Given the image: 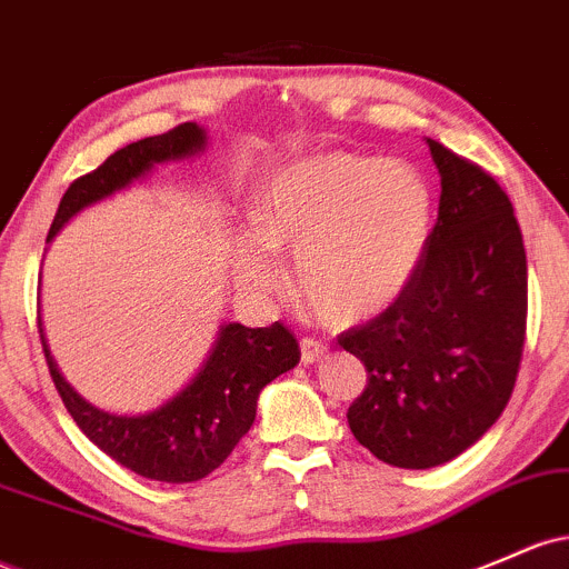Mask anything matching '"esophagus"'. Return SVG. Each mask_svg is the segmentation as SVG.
<instances>
[{
    "label": "esophagus",
    "mask_w": 569,
    "mask_h": 569,
    "mask_svg": "<svg viewBox=\"0 0 569 569\" xmlns=\"http://www.w3.org/2000/svg\"><path fill=\"white\" fill-rule=\"evenodd\" d=\"M299 348H302V361H305V365H313V361H318L323 353H327V342L316 340V337H302Z\"/></svg>",
    "instance_id": "34e87169"
}]
</instances>
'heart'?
I'll return each instance as SVG.
<instances>
[{
    "label": "heart",
    "mask_w": 569,
    "mask_h": 569,
    "mask_svg": "<svg viewBox=\"0 0 569 569\" xmlns=\"http://www.w3.org/2000/svg\"><path fill=\"white\" fill-rule=\"evenodd\" d=\"M248 221L257 242L237 251L240 278L272 289L278 267L263 248L295 253L299 302L340 327L386 310L410 283L432 229V191L405 161L318 153L280 167Z\"/></svg>",
    "instance_id": "b5f03b06"
}]
</instances>
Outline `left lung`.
<instances>
[{"label":"left lung","mask_w":569,"mask_h":569,"mask_svg":"<svg viewBox=\"0 0 569 569\" xmlns=\"http://www.w3.org/2000/svg\"><path fill=\"white\" fill-rule=\"evenodd\" d=\"M427 142L442 191L421 261L383 313L337 337L367 370L348 427L405 470L446 465L489 432L527 340V251L508 193L476 161Z\"/></svg>","instance_id":"obj_1"}]
</instances>
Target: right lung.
Returning <instances> with one entry per match:
<instances>
[{
    "label": "right lung",
    "instance_id": "obj_1",
    "mask_svg": "<svg viewBox=\"0 0 569 569\" xmlns=\"http://www.w3.org/2000/svg\"><path fill=\"white\" fill-rule=\"evenodd\" d=\"M202 148V129L180 123L108 156L97 170L80 174L61 197L48 242L74 213L129 186L153 164L186 159ZM40 340L56 391L80 432L118 465L161 483H191L218 470L253 427L259 391L299 361L297 337L280 321L259 329L227 323L210 359L178 397L153 413L112 416L74 395L56 370L46 337L40 335Z\"/></svg>",
    "mask_w": 569,
    "mask_h": 569
}]
</instances>
